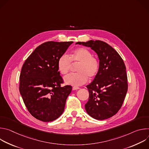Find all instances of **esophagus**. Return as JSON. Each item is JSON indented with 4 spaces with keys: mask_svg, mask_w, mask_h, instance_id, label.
<instances>
[{
    "mask_svg": "<svg viewBox=\"0 0 149 149\" xmlns=\"http://www.w3.org/2000/svg\"><path fill=\"white\" fill-rule=\"evenodd\" d=\"M79 89H80V88L79 87H72V90H79Z\"/></svg>",
    "mask_w": 149,
    "mask_h": 149,
    "instance_id": "obj_1",
    "label": "esophagus"
}]
</instances>
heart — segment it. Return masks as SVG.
<instances>
[{"mask_svg":"<svg viewBox=\"0 0 149 149\" xmlns=\"http://www.w3.org/2000/svg\"><path fill=\"white\" fill-rule=\"evenodd\" d=\"M72 64L78 63L76 71L64 78L65 84L73 86H82L89 78L94 79L98 74L100 62L99 59L93 56L91 52L87 48H78L74 49L70 56L62 55L58 60V69L62 75H66L70 71Z\"/></svg>","mask_w":149,"mask_h":149,"instance_id":"heart-1","label":"heart"}]
</instances>
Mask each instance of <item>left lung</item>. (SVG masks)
<instances>
[{"instance_id":"left-lung-1","label":"left lung","mask_w":149,"mask_h":149,"mask_svg":"<svg viewBox=\"0 0 149 149\" xmlns=\"http://www.w3.org/2000/svg\"><path fill=\"white\" fill-rule=\"evenodd\" d=\"M76 44L90 47L97 54L100 62L98 75L87 86L89 98L85 105L86 111L97 120L110 118L121 109L128 89L124 62L113 48L102 40Z\"/></svg>"}]
</instances>
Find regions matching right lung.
Instances as JSON below:
<instances>
[{
	"label": "right lung",
	"instance_id": "add662e5",
	"mask_svg": "<svg viewBox=\"0 0 149 149\" xmlns=\"http://www.w3.org/2000/svg\"><path fill=\"white\" fill-rule=\"evenodd\" d=\"M72 43L44 42L28 57L22 66L19 91L28 111L40 121H54L64 110L72 87H61L63 81L58 71V60Z\"/></svg>",
	"mask_w": 149,
	"mask_h": 149
}]
</instances>
